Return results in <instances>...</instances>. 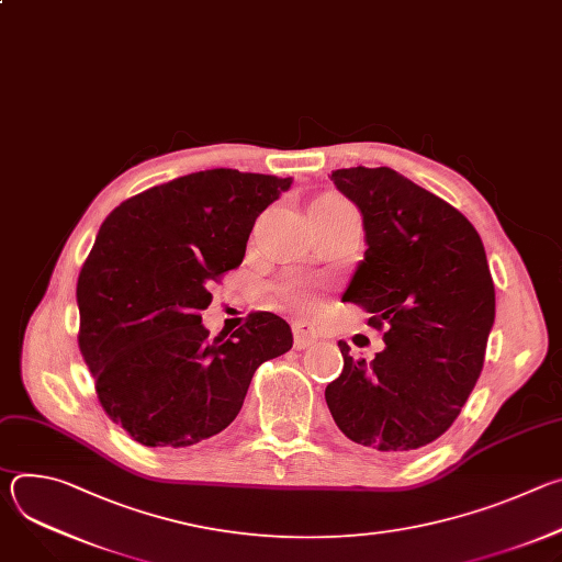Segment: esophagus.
Listing matches in <instances>:
<instances>
[{
    "instance_id": "esophagus-1",
    "label": "esophagus",
    "mask_w": 562,
    "mask_h": 562,
    "mask_svg": "<svg viewBox=\"0 0 562 562\" xmlns=\"http://www.w3.org/2000/svg\"><path fill=\"white\" fill-rule=\"evenodd\" d=\"M317 340V334L315 329L304 323V319H297V323H293V342H295V349H306L311 347L313 342Z\"/></svg>"
}]
</instances>
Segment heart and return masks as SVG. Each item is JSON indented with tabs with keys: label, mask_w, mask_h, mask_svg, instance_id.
Listing matches in <instances>:
<instances>
[{
	"label": "heart",
	"mask_w": 562,
	"mask_h": 562,
	"mask_svg": "<svg viewBox=\"0 0 562 562\" xmlns=\"http://www.w3.org/2000/svg\"><path fill=\"white\" fill-rule=\"evenodd\" d=\"M313 206H325V209H345V206H349L347 202H342V200H338V198H323V200H317Z\"/></svg>",
	"instance_id": "1"
}]
</instances>
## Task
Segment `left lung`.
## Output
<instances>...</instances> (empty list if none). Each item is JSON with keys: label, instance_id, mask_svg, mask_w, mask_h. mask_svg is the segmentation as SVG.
I'll list each match as a JSON object with an SVG mask.
<instances>
[{"label": "left lung", "instance_id": "8db88e82", "mask_svg": "<svg viewBox=\"0 0 562 562\" xmlns=\"http://www.w3.org/2000/svg\"><path fill=\"white\" fill-rule=\"evenodd\" d=\"M334 184L362 213L364 260L342 302L384 331L371 362L353 360L327 391L340 431L378 451H414L458 418L483 371L496 291L483 239L438 195L393 169H338Z\"/></svg>", "mask_w": 562, "mask_h": 562}]
</instances>
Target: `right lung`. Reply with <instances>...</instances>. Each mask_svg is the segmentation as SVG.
Instances as JSON below:
<instances>
[{
	"mask_svg": "<svg viewBox=\"0 0 562 562\" xmlns=\"http://www.w3.org/2000/svg\"><path fill=\"white\" fill-rule=\"evenodd\" d=\"M291 178L213 169L153 187L102 222L79 271V351L106 416L144 447H191L243 409L256 369L293 347L276 313L209 338V286L243 265Z\"/></svg>",
	"mask_w": 562,
	"mask_h": 562,
	"instance_id": "obj_1",
	"label": "right lung"
}]
</instances>
